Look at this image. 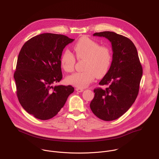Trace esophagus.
Returning a JSON list of instances; mask_svg holds the SVG:
<instances>
[{"mask_svg":"<svg viewBox=\"0 0 159 159\" xmlns=\"http://www.w3.org/2000/svg\"><path fill=\"white\" fill-rule=\"evenodd\" d=\"M75 90H77V92H79V93H82V92H83V91H84V89H82V88H79V87L76 88V89H75Z\"/></svg>","mask_w":159,"mask_h":159,"instance_id":"34e87169","label":"esophagus"}]
</instances>
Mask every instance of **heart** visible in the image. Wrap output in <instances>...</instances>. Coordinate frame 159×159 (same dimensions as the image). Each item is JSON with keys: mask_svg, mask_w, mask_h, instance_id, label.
<instances>
[{"mask_svg": "<svg viewBox=\"0 0 159 159\" xmlns=\"http://www.w3.org/2000/svg\"><path fill=\"white\" fill-rule=\"evenodd\" d=\"M73 49L78 59L85 60L84 70L68 76V83L84 88L91 83L96 77L101 78L107 74L112 60V52L108 47L100 46L97 41L85 37L80 38L74 45ZM75 62V56L69 50H66L63 52L60 64L65 71L72 72Z\"/></svg>", "mask_w": 159, "mask_h": 159, "instance_id": "heart-1", "label": "heart"}]
</instances>
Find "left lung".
I'll list each match as a JSON object with an SVG mask.
<instances>
[{
	"instance_id": "1",
	"label": "left lung",
	"mask_w": 159,
	"mask_h": 159,
	"mask_svg": "<svg viewBox=\"0 0 159 159\" xmlns=\"http://www.w3.org/2000/svg\"><path fill=\"white\" fill-rule=\"evenodd\" d=\"M111 43L112 61L110 69L99 82L105 89H94V98L90 102L93 112L104 121L121 117L137 98L143 74L137 50L128 38L111 31L96 33Z\"/></svg>"
}]
</instances>
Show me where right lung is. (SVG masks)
I'll return each mask as SVG.
<instances>
[{
    "instance_id": "add662e5",
    "label": "right lung",
    "mask_w": 159,
    "mask_h": 159,
    "mask_svg": "<svg viewBox=\"0 0 159 159\" xmlns=\"http://www.w3.org/2000/svg\"><path fill=\"white\" fill-rule=\"evenodd\" d=\"M74 40L63 34L43 33L27 41L19 53L14 74L17 96L22 107L37 119L56 116L74 91L71 85H53L63 77V50Z\"/></svg>"
}]
</instances>
